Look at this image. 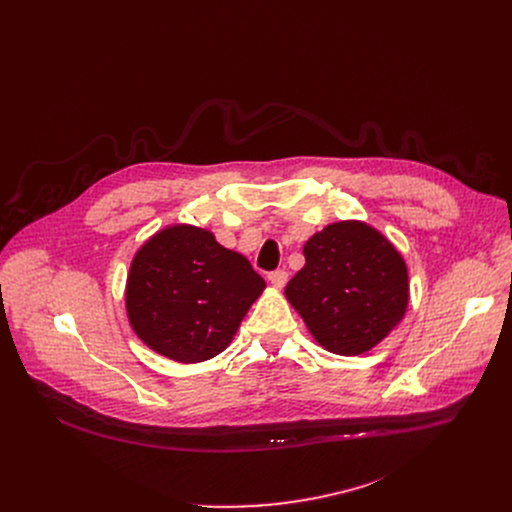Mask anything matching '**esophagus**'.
Returning <instances> with one entry per match:
<instances>
[{"label": "esophagus", "instance_id": "1", "mask_svg": "<svg viewBox=\"0 0 512 512\" xmlns=\"http://www.w3.org/2000/svg\"><path fill=\"white\" fill-rule=\"evenodd\" d=\"M269 281H271V285H273V287L281 289V287L287 283V271H283V269H275V271H271V273H269Z\"/></svg>", "mask_w": 512, "mask_h": 512}]
</instances>
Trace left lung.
<instances>
[{"mask_svg":"<svg viewBox=\"0 0 512 512\" xmlns=\"http://www.w3.org/2000/svg\"><path fill=\"white\" fill-rule=\"evenodd\" d=\"M304 257L306 265L285 285V298L326 350L362 354L403 320L407 265L367 223L328 225L304 245Z\"/></svg>","mask_w":512,"mask_h":512,"instance_id":"left-lung-1","label":"left lung"}]
</instances>
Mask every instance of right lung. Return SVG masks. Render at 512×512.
<instances>
[{"instance_id": "right-lung-1", "label": "right lung", "mask_w": 512, "mask_h": 512, "mask_svg": "<svg viewBox=\"0 0 512 512\" xmlns=\"http://www.w3.org/2000/svg\"><path fill=\"white\" fill-rule=\"evenodd\" d=\"M265 289L251 263L210 231L174 225L145 241L131 261L125 306L152 350L202 362L223 352Z\"/></svg>"}]
</instances>
